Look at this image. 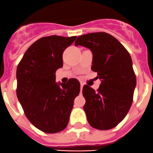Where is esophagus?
<instances>
[{
  "mask_svg": "<svg viewBox=\"0 0 153 153\" xmlns=\"http://www.w3.org/2000/svg\"><path fill=\"white\" fill-rule=\"evenodd\" d=\"M83 86H84V84L82 83V82H81V91H82V89H83Z\"/></svg>",
  "mask_w": 153,
  "mask_h": 153,
  "instance_id": "esophagus-1",
  "label": "esophagus"
}]
</instances>
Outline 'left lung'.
<instances>
[{"label":"left lung","instance_id":"left-lung-1","mask_svg":"<svg viewBox=\"0 0 153 153\" xmlns=\"http://www.w3.org/2000/svg\"><path fill=\"white\" fill-rule=\"evenodd\" d=\"M75 45L91 51V70L101 80L97 91L88 85L83 87L87 119L97 130H111L123 120L133 103L137 78L131 56L115 37L107 33L80 36Z\"/></svg>","mask_w":153,"mask_h":153}]
</instances>
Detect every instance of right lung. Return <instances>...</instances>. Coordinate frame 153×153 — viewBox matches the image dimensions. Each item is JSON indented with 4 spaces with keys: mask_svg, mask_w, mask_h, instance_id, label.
<instances>
[{
    "mask_svg": "<svg viewBox=\"0 0 153 153\" xmlns=\"http://www.w3.org/2000/svg\"><path fill=\"white\" fill-rule=\"evenodd\" d=\"M76 36H49L36 41L23 55L16 68V95L27 119L46 133L66 127L80 83L71 78L56 83V71L63 65L65 49Z\"/></svg>",
    "mask_w": 153,
    "mask_h": 153,
    "instance_id": "right-lung-1",
    "label": "right lung"
}]
</instances>
